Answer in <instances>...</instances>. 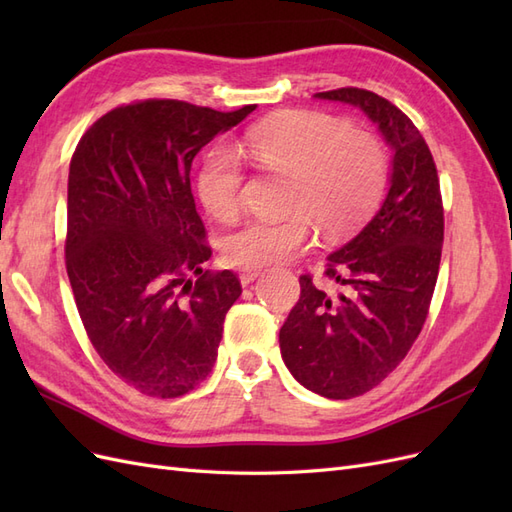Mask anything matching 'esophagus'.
I'll return each mask as SVG.
<instances>
[{
	"label": "esophagus",
	"instance_id": "obj_1",
	"mask_svg": "<svg viewBox=\"0 0 512 512\" xmlns=\"http://www.w3.org/2000/svg\"><path fill=\"white\" fill-rule=\"evenodd\" d=\"M260 275V271L258 269H245V271H241V275H239V280H241V286H250L256 277Z\"/></svg>",
	"mask_w": 512,
	"mask_h": 512
}]
</instances>
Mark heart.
<instances>
[{
    "label": "heart",
    "mask_w": 512,
    "mask_h": 512,
    "mask_svg": "<svg viewBox=\"0 0 512 512\" xmlns=\"http://www.w3.org/2000/svg\"><path fill=\"white\" fill-rule=\"evenodd\" d=\"M241 149L256 166L290 177L280 222H247L222 241L235 267L262 269L297 256L312 222L342 235L376 207L386 183V153L376 136L320 113H299L247 132ZM243 170L228 149H213L198 173V198L211 218L230 222L239 213Z\"/></svg>",
    "instance_id": "heart-1"
}]
</instances>
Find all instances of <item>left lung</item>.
<instances>
[{"instance_id":"8db88e82","label":"left lung","mask_w":512,"mask_h":512,"mask_svg":"<svg viewBox=\"0 0 512 512\" xmlns=\"http://www.w3.org/2000/svg\"><path fill=\"white\" fill-rule=\"evenodd\" d=\"M314 98L361 108L393 151L380 209L327 256V275L342 290L301 275L299 303L280 331L294 380L322 397L350 399L389 376L423 329L442 256V196L425 138L397 106L356 87Z\"/></svg>"}]
</instances>
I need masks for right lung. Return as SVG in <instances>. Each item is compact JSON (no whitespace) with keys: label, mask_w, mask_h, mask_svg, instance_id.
Masks as SVG:
<instances>
[{"label":"right lung","mask_w":512,"mask_h":512,"mask_svg":"<svg viewBox=\"0 0 512 512\" xmlns=\"http://www.w3.org/2000/svg\"><path fill=\"white\" fill-rule=\"evenodd\" d=\"M254 108L145 100L113 108L76 145L66 239L74 301L102 361L143 395H185L218 359L241 284L232 271H203L211 247L190 170Z\"/></svg>","instance_id":"obj_1"}]
</instances>
